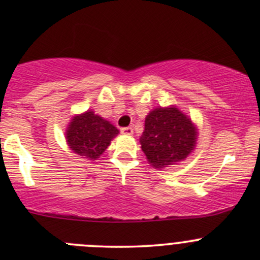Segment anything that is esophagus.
Here are the masks:
<instances>
[{"label": "esophagus", "instance_id": "1", "mask_svg": "<svg viewBox=\"0 0 260 260\" xmlns=\"http://www.w3.org/2000/svg\"><path fill=\"white\" fill-rule=\"evenodd\" d=\"M121 133L122 134H133V128L132 127H122Z\"/></svg>", "mask_w": 260, "mask_h": 260}]
</instances>
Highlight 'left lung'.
<instances>
[{"label":"left lung","instance_id":"8db88e82","mask_svg":"<svg viewBox=\"0 0 260 260\" xmlns=\"http://www.w3.org/2000/svg\"><path fill=\"white\" fill-rule=\"evenodd\" d=\"M197 129L177 107L155 109L145 118L142 150L155 169L184 160L196 147Z\"/></svg>","mask_w":260,"mask_h":260}]
</instances>
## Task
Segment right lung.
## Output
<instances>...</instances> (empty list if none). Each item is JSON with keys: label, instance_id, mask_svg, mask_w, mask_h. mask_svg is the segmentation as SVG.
Wrapping results in <instances>:
<instances>
[{"label": "right lung", "instance_id": "obj_1", "mask_svg": "<svg viewBox=\"0 0 260 260\" xmlns=\"http://www.w3.org/2000/svg\"><path fill=\"white\" fill-rule=\"evenodd\" d=\"M118 129L92 111L73 117L66 138L74 153L89 160H96L105 151Z\"/></svg>", "mask_w": 260, "mask_h": 260}]
</instances>
